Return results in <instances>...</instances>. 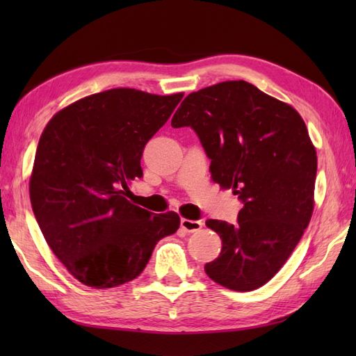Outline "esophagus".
<instances>
[{"mask_svg": "<svg viewBox=\"0 0 356 356\" xmlns=\"http://www.w3.org/2000/svg\"><path fill=\"white\" fill-rule=\"evenodd\" d=\"M203 223L200 220H188V218H182L180 220V228H182L185 232H195L202 229Z\"/></svg>", "mask_w": 356, "mask_h": 356, "instance_id": "34e87169", "label": "esophagus"}]
</instances>
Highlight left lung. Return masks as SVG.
<instances>
[{
    "mask_svg": "<svg viewBox=\"0 0 356 356\" xmlns=\"http://www.w3.org/2000/svg\"><path fill=\"white\" fill-rule=\"evenodd\" d=\"M171 127L193 128L211 177L243 203L237 223L207 220L222 238L208 277L238 292L268 283L312 217L316 153L305 120L249 82L226 81L188 95Z\"/></svg>",
    "mask_w": 356,
    "mask_h": 356,
    "instance_id": "1",
    "label": "left lung"
}]
</instances>
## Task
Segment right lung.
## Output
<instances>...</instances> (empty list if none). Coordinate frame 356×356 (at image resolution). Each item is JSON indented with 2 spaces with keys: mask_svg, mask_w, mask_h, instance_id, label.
Instances as JSON below:
<instances>
[{
  "mask_svg": "<svg viewBox=\"0 0 356 356\" xmlns=\"http://www.w3.org/2000/svg\"><path fill=\"white\" fill-rule=\"evenodd\" d=\"M184 93L113 88L51 118L36 148L30 202L42 236L82 284L105 289L145 269L159 240L176 232V213L153 214L127 200L142 177L147 142Z\"/></svg>",
  "mask_w": 356,
  "mask_h": 356,
  "instance_id": "1",
  "label": "right lung"
}]
</instances>
